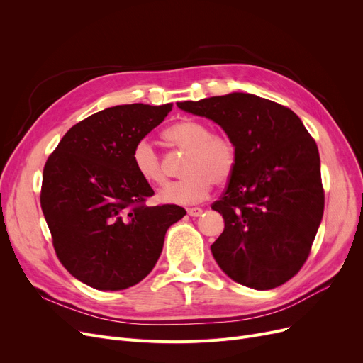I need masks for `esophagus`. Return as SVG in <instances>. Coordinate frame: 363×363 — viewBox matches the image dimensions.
Returning a JSON list of instances; mask_svg holds the SVG:
<instances>
[{
    "mask_svg": "<svg viewBox=\"0 0 363 363\" xmlns=\"http://www.w3.org/2000/svg\"><path fill=\"white\" fill-rule=\"evenodd\" d=\"M186 212H188L189 216L197 218V216H201L203 208H200V207H189V208H186Z\"/></svg>",
    "mask_w": 363,
    "mask_h": 363,
    "instance_id": "1",
    "label": "esophagus"
}]
</instances>
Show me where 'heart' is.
I'll list each match as a JSON object with an SVG mask.
<instances>
[{"instance_id": "b5f03b06", "label": "heart", "mask_w": 363, "mask_h": 363, "mask_svg": "<svg viewBox=\"0 0 363 363\" xmlns=\"http://www.w3.org/2000/svg\"><path fill=\"white\" fill-rule=\"evenodd\" d=\"M166 144L186 155L182 163V179L166 184L157 199L167 204H193L211 193L213 182L222 185L234 175L238 150L234 140L223 132H212V126L199 119H184L163 130ZM132 164L143 181L162 185L166 169L160 152L143 138L132 148Z\"/></svg>"}]
</instances>
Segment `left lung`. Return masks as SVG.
<instances>
[{
    "label": "left lung",
    "mask_w": 363,
    "mask_h": 363,
    "mask_svg": "<svg viewBox=\"0 0 363 363\" xmlns=\"http://www.w3.org/2000/svg\"><path fill=\"white\" fill-rule=\"evenodd\" d=\"M178 107L220 125L238 150L234 175L212 204L225 219L211 247L215 260L245 287H279L308 260L323 215L315 140L293 110L253 94Z\"/></svg>",
    "instance_id": "obj_1"
}]
</instances>
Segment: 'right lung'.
Listing matches in <instances>:
<instances>
[{"label": "right lung", "mask_w": 363, "mask_h": 363, "mask_svg": "<svg viewBox=\"0 0 363 363\" xmlns=\"http://www.w3.org/2000/svg\"><path fill=\"white\" fill-rule=\"evenodd\" d=\"M172 103L108 107L72 126L44 166L41 207L57 257L84 284L125 290L144 279L162 253L167 228L186 212L147 206L155 194L132 164V148Z\"/></svg>", "instance_id": "right-lung-1"}]
</instances>
